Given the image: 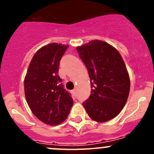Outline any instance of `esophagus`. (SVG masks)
<instances>
[{
    "label": "esophagus",
    "instance_id": "obj_1",
    "mask_svg": "<svg viewBox=\"0 0 154 154\" xmlns=\"http://www.w3.org/2000/svg\"><path fill=\"white\" fill-rule=\"evenodd\" d=\"M71 93H72L73 96H74V97H76V95H77V94H76V90H75V89H74V90H73L72 91H71Z\"/></svg>",
    "mask_w": 154,
    "mask_h": 154
}]
</instances>
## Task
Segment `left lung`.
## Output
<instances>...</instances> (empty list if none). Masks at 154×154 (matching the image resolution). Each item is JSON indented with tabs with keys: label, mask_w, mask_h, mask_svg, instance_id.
Listing matches in <instances>:
<instances>
[{
	"label": "left lung",
	"mask_w": 154,
	"mask_h": 154,
	"mask_svg": "<svg viewBox=\"0 0 154 154\" xmlns=\"http://www.w3.org/2000/svg\"><path fill=\"white\" fill-rule=\"evenodd\" d=\"M77 51L91 80V94L83 106L92 120L108 122L121 112L130 93L125 62L117 49L101 40H91Z\"/></svg>",
	"instance_id": "8db88e82"
}]
</instances>
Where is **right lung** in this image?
Here are the masks:
<instances>
[{
	"label": "right lung",
	"mask_w": 154,
	"mask_h": 154,
	"mask_svg": "<svg viewBox=\"0 0 154 154\" xmlns=\"http://www.w3.org/2000/svg\"><path fill=\"white\" fill-rule=\"evenodd\" d=\"M68 45L51 43L35 52L24 78V94L34 116L57 125L67 119L74 101L58 75L60 61Z\"/></svg>",
	"instance_id": "right-lung-1"
}]
</instances>
